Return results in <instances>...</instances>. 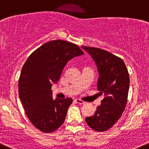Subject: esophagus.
<instances>
[{
    "label": "esophagus",
    "instance_id": "34e87169",
    "mask_svg": "<svg viewBox=\"0 0 149 149\" xmlns=\"http://www.w3.org/2000/svg\"><path fill=\"white\" fill-rule=\"evenodd\" d=\"M75 101H76V102H77V103L80 104V105H83V104L85 103L84 101L81 100H80V99H76V100H75Z\"/></svg>",
    "mask_w": 149,
    "mask_h": 149
}]
</instances>
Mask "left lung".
<instances>
[{
  "label": "left lung",
  "mask_w": 149,
  "mask_h": 149,
  "mask_svg": "<svg viewBox=\"0 0 149 149\" xmlns=\"http://www.w3.org/2000/svg\"><path fill=\"white\" fill-rule=\"evenodd\" d=\"M81 48L96 63L99 73L97 89L105 96L95 114L86 118V122L94 130L104 132L113 126L125 111L129 92V73L123 60L109 52L84 46Z\"/></svg>",
  "instance_id": "8db88e82"
}]
</instances>
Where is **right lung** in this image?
Listing matches in <instances>:
<instances>
[{"mask_svg": "<svg viewBox=\"0 0 149 149\" xmlns=\"http://www.w3.org/2000/svg\"><path fill=\"white\" fill-rule=\"evenodd\" d=\"M82 54L76 44L54 40L35 50L24 63L19 95L29 120L41 132H54L64 122L73 99L54 100L52 86L58 81L68 62Z\"/></svg>", "mask_w": 149, "mask_h": 149, "instance_id": "right-lung-1", "label": "right lung"}]
</instances>
